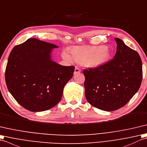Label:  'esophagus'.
I'll return each mask as SVG.
<instances>
[{
	"label": "esophagus",
	"instance_id": "esophagus-1",
	"mask_svg": "<svg viewBox=\"0 0 147 147\" xmlns=\"http://www.w3.org/2000/svg\"><path fill=\"white\" fill-rule=\"evenodd\" d=\"M80 71H81V70H80V68H78L77 67H76V68H75L74 74H77V73H79Z\"/></svg>",
	"mask_w": 147,
	"mask_h": 147
}]
</instances>
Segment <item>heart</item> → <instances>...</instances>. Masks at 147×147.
Returning a JSON list of instances; mask_svg holds the SVG:
<instances>
[{"label": "heart", "instance_id": "heart-1", "mask_svg": "<svg viewBox=\"0 0 147 147\" xmlns=\"http://www.w3.org/2000/svg\"><path fill=\"white\" fill-rule=\"evenodd\" d=\"M71 54L76 61L87 67L96 68L102 66L110 59L111 53L109 48L103 45L100 46H85L76 47L71 49ZM62 58L68 61H72L67 51L62 53Z\"/></svg>", "mask_w": 147, "mask_h": 147}]
</instances>
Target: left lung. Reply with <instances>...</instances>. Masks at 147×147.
Returning a JSON list of instances; mask_svg holds the SVG:
<instances>
[{"instance_id": "1", "label": "left lung", "mask_w": 147, "mask_h": 147, "mask_svg": "<svg viewBox=\"0 0 147 147\" xmlns=\"http://www.w3.org/2000/svg\"><path fill=\"white\" fill-rule=\"evenodd\" d=\"M113 59L99 67L84 69L85 94L91 105L106 111L125 106L141 86L142 60L135 50L115 38Z\"/></svg>"}]
</instances>
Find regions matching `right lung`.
Masks as SVG:
<instances>
[{"label": "right lung", "mask_w": 147, "mask_h": 147, "mask_svg": "<svg viewBox=\"0 0 147 147\" xmlns=\"http://www.w3.org/2000/svg\"><path fill=\"white\" fill-rule=\"evenodd\" d=\"M53 44L29 38L16 45L5 71L7 87L15 100L28 111H44L60 102L63 88L75 70L50 59Z\"/></svg>", "instance_id": "obj_1"}]
</instances>
